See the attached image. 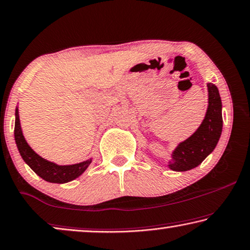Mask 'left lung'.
<instances>
[{"label":"left lung","instance_id":"left-lung-1","mask_svg":"<svg viewBox=\"0 0 250 250\" xmlns=\"http://www.w3.org/2000/svg\"><path fill=\"white\" fill-rule=\"evenodd\" d=\"M208 104L200 127L175 147L168 168L173 171H187L200 166L211 154L222 133V103L215 84L208 83Z\"/></svg>","mask_w":250,"mask_h":250}]
</instances>
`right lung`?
<instances>
[{
  "mask_svg": "<svg viewBox=\"0 0 250 250\" xmlns=\"http://www.w3.org/2000/svg\"><path fill=\"white\" fill-rule=\"evenodd\" d=\"M14 140L21 158L37 175L48 183L64 184L78 178L85 171L92 162V158L74 165H57L53 161H48L41 157L31 149L24 139L21 129L19 108H16V123H14Z\"/></svg>",
  "mask_w": 250,
  "mask_h": 250,
  "instance_id": "add662e5",
  "label": "right lung"
}]
</instances>
